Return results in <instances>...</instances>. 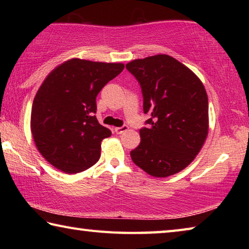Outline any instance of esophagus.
Returning <instances> with one entry per match:
<instances>
[{"mask_svg": "<svg viewBox=\"0 0 249 249\" xmlns=\"http://www.w3.org/2000/svg\"><path fill=\"white\" fill-rule=\"evenodd\" d=\"M127 129H128V126H127V125L122 126V127H115V128H114L116 134H122V133L126 132V130H127Z\"/></svg>", "mask_w": 249, "mask_h": 249, "instance_id": "34e87169", "label": "esophagus"}]
</instances>
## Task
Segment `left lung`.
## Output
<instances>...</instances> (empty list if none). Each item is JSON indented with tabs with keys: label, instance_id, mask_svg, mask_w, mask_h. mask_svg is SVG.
Returning a JSON list of instances; mask_svg holds the SVG:
<instances>
[{
	"label": "left lung",
	"instance_id": "obj_1",
	"mask_svg": "<svg viewBox=\"0 0 249 249\" xmlns=\"http://www.w3.org/2000/svg\"><path fill=\"white\" fill-rule=\"evenodd\" d=\"M126 68L138 80L148 128L140 129L141 144L130 151L136 166L166 178L188 167L209 133V102L199 77L174 57L161 53L135 59Z\"/></svg>",
	"mask_w": 249,
	"mask_h": 249
}]
</instances>
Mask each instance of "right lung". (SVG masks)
<instances>
[{
  "label": "right lung",
  "mask_w": 249,
  "mask_h": 249,
  "mask_svg": "<svg viewBox=\"0 0 249 249\" xmlns=\"http://www.w3.org/2000/svg\"><path fill=\"white\" fill-rule=\"evenodd\" d=\"M123 69L121 62L72 58L46 77L33 102L31 130L50 165L72 175L98 162L101 142L112 133L93 115L95 99Z\"/></svg>",
  "instance_id": "right-lung-1"
}]
</instances>
